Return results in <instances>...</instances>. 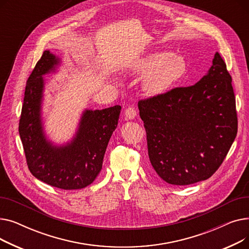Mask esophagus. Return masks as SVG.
<instances>
[{
	"mask_svg": "<svg viewBox=\"0 0 249 249\" xmlns=\"http://www.w3.org/2000/svg\"><path fill=\"white\" fill-rule=\"evenodd\" d=\"M125 116L128 118V119H134L136 116V109L134 107H128L125 110Z\"/></svg>",
	"mask_w": 249,
	"mask_h": 249,
	"instance_id": "34e87169",
	"label": "esophagus"
}]
</instances>
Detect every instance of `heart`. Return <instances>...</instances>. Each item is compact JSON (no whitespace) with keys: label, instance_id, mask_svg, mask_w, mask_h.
<instances>
[{"label":"heart","instance_id":"b5f03b06","mask_svg":"<svg viewBox=\"0 0 249 249\" xmlns=\"http://www.w3.org/2000/svg\"><path fill=\"white\" fill-rule=\"evenodd\" d=\"M141 71L149 75L145 89L149 94L164 93L187 71V62L172 51H158L148 55L141 64Z\"/></svg>","mask_w":249,"mask_h":249}]
</instances>
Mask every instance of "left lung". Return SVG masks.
<instances>
[{"label":"left lung","mask_w":249,"mask_h":249,"mask_svg":"<svg viewBox=\"0 0 249 249\" xmlns=\"http://www.w3.org/2000/svg\"><path fill=\"white\" fill-rule=\"evenodd\" d=\"M231 83L217 52L197 84L139 100L149 160L164 181L195 184L211 178L224 161L238 129Z\"/></svg>","instance_id":"left-lung-1"}]
</instances>
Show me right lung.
<instances>
[{
    "instance_id": "add662e5",
    "label": "right lung",
    "mask_w": 249,
    "mask_h": 249,
    "mask_svg": "<svg viewBox=\"0 0 249 249\" xmlns=\"http://www.w3.org/2000/svg\"><path fill=\"white\" fill-rule=\"evenodd\" d=\"M58 59L45 50L29 75L19 120V134L30 173L45 184L62 190L86 188L100 174L105 151L117 127L121 106L87 110L73 140L54 147L43 134L40 105L42 75L53 71Z\"/></svg>"
}]
</instances>
